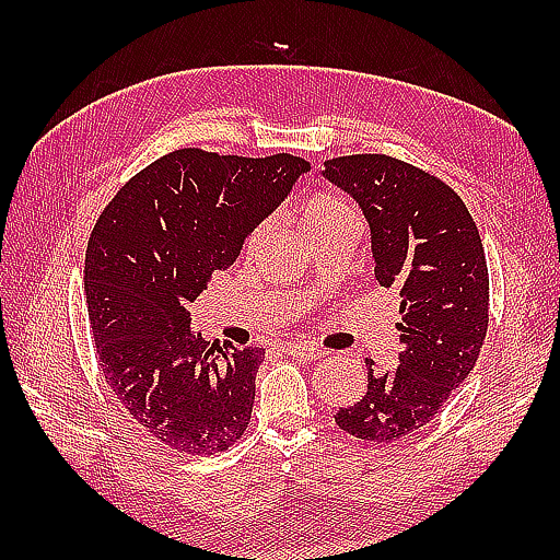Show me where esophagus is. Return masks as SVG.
<instances>
[{"instance_id":"obj_1","label":"esophagus","mask_w":560,"mask_h":560,"mask_svg":"<svg viewBox=\"0 0 560 560\" xmlns=\"http://www.w3.org/2000/svg\"><path fill=\"white\" fill-rule=\"evenodd\" d=\"M283 353H289V355H293V359L305 361V363L319 361L327 355V351L317 349V347H307V343H289V347H283Z\"/></svg>"}]
</instances>
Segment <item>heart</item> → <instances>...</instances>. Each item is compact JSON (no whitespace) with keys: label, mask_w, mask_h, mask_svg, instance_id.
I'll use <instances>...</instances> for the list:
<instances>
[{"label":"heart","mask_w":560,"mask_h":560,"mask_svg":"<svg viewBox=\"0 0 560 560\" xmlns=\"http://www.w3.org/2000/svg\"><path fill=\"white\" fill-rule=\"evenodd\" d=\"M349 213H353V209L343 199L331 197V195H317V197H313L311 201H307V205L301 211V229H303V233H311L313 229H319V225H325L329 221L341 219V217H349ZM269 229H271V223L257 225L255 233L249 235L247 247L249 249L257 247V243L261 241V237H265V233Z\"/></svg>","instance_id":"heart-1"}]
</instances>
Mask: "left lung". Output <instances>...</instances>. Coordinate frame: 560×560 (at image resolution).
Returning a JSON list of instances; mask_svg holds the SVG:
<instances>
[{
    "instance_id": "left-lung-1",
    "label": "left lung",
    "mask_w": 560,
    "mask_h": 560,
    "mask_svg": "<svg viewBox=\"0 0 560 560\" xmlns=\"http://www.w3.org/2000/svg\"><path fill=\"white\" fill-rule=\"evenodd\" d=\"M323 175L371 225L380 287L401 295L399 365L373 373L335 421L353 438L395 443L419 431L469 377L489 329V267L477 223L452 187L411 163L355 153L325 161Z\"/></svg>"
}]
</instances>
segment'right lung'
Here are the masks:
<instances>
[{
    "mask_svg": "<svg viewBox=\"0 0 560 560\" xmlns=\"http://www.w3.org/2000/svg\"><path fill=\"white\" fill-rule=\"evenodd\" d=\"M307 171L291 153L180 149L137 173L93 225L83 289L98 365L165 447L213 455L245 433L265 349H209L189 307Z\"/></svg>",
    "mask_w": 560,
    "mask_h": 560,
    "instance_id": "add662e5",
    "label": "right lung"
}]
</instances>
